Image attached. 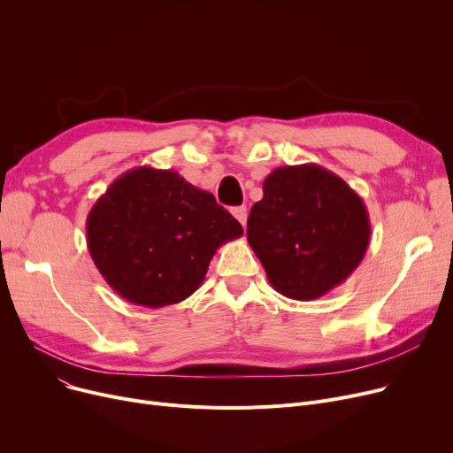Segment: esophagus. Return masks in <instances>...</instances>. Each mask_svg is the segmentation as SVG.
Here are the masks:
<instances>
[{
    "mask_svg": "<svg viewBox=\"0 0 453 453\" xmlns=\"http://www.w3.org/2000/svg\"><path fill=\"white\" fill-rule=\"evenodd\" d=\"M233 217L236 219V220H239L244 227H246V220H248V209L244 207V205H241V207H234L233 211Z\"/></svg>",
    "mask_w": 453,
    "mask_h": 453,
    "instance_id": "esophagus-1",
    "label": "esophagus"
}]
</instances>
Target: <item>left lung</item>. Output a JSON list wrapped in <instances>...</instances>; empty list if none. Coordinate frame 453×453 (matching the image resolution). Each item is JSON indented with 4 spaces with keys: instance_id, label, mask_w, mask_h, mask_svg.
Here are the masks:
<instances>
[{
    "instance_id": "obj_1",
    "label": "left lung",
    "mask_w": 453,
    "mask_h": 453,
    "mask_svg": "<svg viewBox=\"0 0 453 453\" xmlns=\"http://www.w3.org/2000/svg\"><path fill=\"white\" fill-rule=\"evenodd\" d=\"M251 207L248 242L272 287L296 301H314L358 268L371 239L364 200L316 163L287 165L263 183Z\"/></svg>"
}]
</instances>
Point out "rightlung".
Listing matches in <instances>:
<instances>
[{"mask_svg": "<svg viewBox=\"0 0 453 453\" xmlns=\"http://www.w3.org/2000/svg\"><path fill=\"white\" fill-rule=\"evenodd\" d=\"M242 233L207 190L152 166L119 176L86 220L101 275L123 299L149 308L195 294L212 255Z\"/></svg>", "mask_w": 453, "mask_h": 453, "instance_id": "1", "label": "right lung"}]
</instances>
